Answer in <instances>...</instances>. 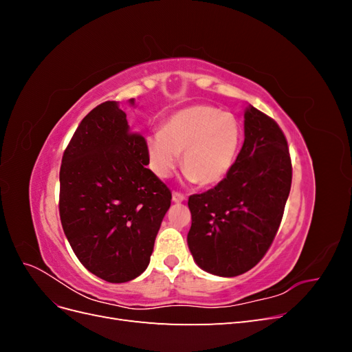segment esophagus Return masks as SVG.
Masks as SVG:
<instances>
[{
  "label": "esophagus",
  "instance_id": "34e87169",
  "mask_svg": "<svg viewBox=\"0 0 352 352\" xmlns=\"http://www.w3.org/2000/svg\"><path fill=\"white\" fill-rule=\"evenodd\" d=\"M172 198H173V201H175V202H182V201H185V199H186V197H185L182 192H177V190H175L173 195H172Z\"/></svg>",
  "mask_w": 352,
  "mask_h": 352
}]
</instances>
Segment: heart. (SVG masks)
<instances>
[{"instance_id":"heart-1","label":"heart","mask_w":352,"mask_h":352,"mask_svg":"<svg viewBox=\"0 0 352 352\" xmlns=\"http://www.w3.org/2000/svg\"><path fill=\"white\" fill-rule=\"evenodd\" d=\"M242 127L230 113L210 105H194L172 114L162 132L146 136L145 153L151 172L166 179L182 155L189 182L211 186L221 182L236 162Z\"/></svg>"}]
</instances>
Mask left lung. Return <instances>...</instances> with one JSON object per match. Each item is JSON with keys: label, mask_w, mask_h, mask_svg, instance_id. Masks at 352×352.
<instances>
[{"label": "left lung", "mask_w": 352, "mask_h": 352, "mask_svg": "<svg viewBox=\"0 0 352 352\" xmlns=\"http://www.w3.org/2000/svg\"><path fill=\"white\" fill-rule=\"evenodd\" d=\"M245 140L228 176L188 199V247L202 270L216 276L251 270L278 233L292 184L286 138L252 105L243 114Z\"/></svg>", "instance_id": "left-lung-1"}]
</instances>
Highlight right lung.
I'll use <instances>...</instances> for the list:
<instances>
[{
  "label": "right lung",
  "mask_w": 352,
  "mask_h": 352,
  "mask_svg": "<svg viewBox=\"0 0 352 352\" xmlns=\"http://www.w3.org/2000/svg\"><path fill=\"white\" fill-rule=\"evenodd\" d=\"M146 166L145 138L131 132L116 101L85 116L63 154V230L85 267L111 283L129 282L148 267L172 201Z\"/></svg>",
  "instance_id": "1"
}]
</instances>
